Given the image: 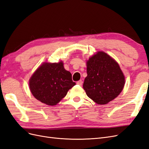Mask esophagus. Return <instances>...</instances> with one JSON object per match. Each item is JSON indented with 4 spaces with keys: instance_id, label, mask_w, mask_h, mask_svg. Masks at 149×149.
Here are the masks:
<instances>
[{
    "instance_id": "esophagus-1",
    "label": "esophagus",
    "mask_w": 149,
    "mask_h": 149,
    "mask_svg": "<svg viewBox=\"0 0 149 149\" xmlns=\"http://www.w3.org/2000/svg\"><path fill=\"white\" fill-rule=\"evenodd\" d=\"M76 84H78V85H79V86H81V85H82V84H83L82 80H79V81H77V83H76Z\"/></svg>"
}]
</instances>
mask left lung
Masks as SVG:
<instances>
[{
	"label": "left lung",
	"instance_id": "obj_1",
	"mask_svg": "<svg viewBox=\"0 0 149 149\" xmlns=\"http://www.w3.org/2000/svg\"><path fill=\"white\" fill-rule=\"evenodd\" d=\"M87 76L83 89L98 104H106L123 91L125 77L119 64L104 52H98L87 61Z\"/></svg>",
	"mask_w": 149,
	"mask_h": 149
}]
</instances>
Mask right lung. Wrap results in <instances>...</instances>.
Segmentation results:
<instances>
[{
  "mask_svg": "<svg viewBox=\"0 0 149 149\" xmlns=\"http://www.w3.org/2000/svg\"><path fill=\"white\" fill-rule=\"evenodd\" d=\"M75 84L71 73L64 68L61 61L55 63H43L29 80L33 96L49 106L57 104Z\"/></svg>",
  "mask_w": 149,
  "mask_h": 149,
  "instance_id": "obj_1",
  "label": "right lung"
}]
</instances>
